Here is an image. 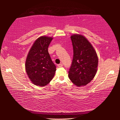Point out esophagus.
I'll return each instance as SVG.
<instances>
[{
  "label": "esophagus",
  "instance_id": "esophagus-1",
  "mask_svg": "<svg viewBox=\"0 0 120 120\" xmlns=\"http://www.w3.org/2000/svg\"><path fill=\"white\" fill-rule=\"evenodd\" d=\"M63 66V64H61V63H60V64H59L58 65V67H62Z\"/></svg>",
  "mask_w": 120,
  "mask_h": 120
}]
</instances>
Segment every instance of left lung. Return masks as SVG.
I'll list each match as a JSON object with an SVG mask.
<instances>
[{"label": "left lung", "instance_id": "left-lung-1", "mask_svg": "<svg viewBox=\"0 0 120 120\" xmlns=\"http://www.w3.org/2000/svg\"><path fill=\"white\" fill-rule=\"evenodd\" d=\"M70 38L74 55L68 77L76 86H84L90 82L96 74L98 57L92 44L84 36L75 34Z\"/></svg>", "mask_w": 120, "mask_h": 120}]
</instances>
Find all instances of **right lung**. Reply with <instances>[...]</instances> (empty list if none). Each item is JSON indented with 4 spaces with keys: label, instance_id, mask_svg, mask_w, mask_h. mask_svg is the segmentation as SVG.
I'll return each instance as SVG.
<instances>
[{
    "label": "right lung",
    "instance_id": "1",
    "mask_svg": "<svg viewBox=\"0 0 120 120\" xmlns=\"http://www.w3.org/2000/svg\"><path fill=\"white\" fill-rule=\"evenodd\" d=\"M53 38L41 36L34 42L25 62L26 71L34 85L44 86L53 78L56 66L51 59L48 47Z\"/></svg>",
    "mask_w": 120,
    "mask_h": 120
}]
</instances>
